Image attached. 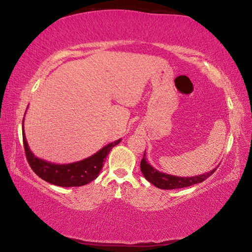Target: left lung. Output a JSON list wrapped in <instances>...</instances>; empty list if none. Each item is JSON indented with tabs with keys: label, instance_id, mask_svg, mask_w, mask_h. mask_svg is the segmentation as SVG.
<instances>
[{
	"label": "left lung",
	"instance_id": "8db88e82",
	"mask_svg": "<svg viewBox=\"0 0 252 252\" xmlns=\"http://www.w3.org/2000/svg\"><path fill=\"white\" fill-rule=\"evenodd\" d=\"M140 168H141L142 174L144 175L145 179L151 182L155 187L162 189H175L187 188L189 186L196 185V183H200L202 181H205L216 171L217 167L206 174L192 176V177H178L174 175H168L165 173L159 172L158 169H156L155 167H153L151 164H149V163L146 161L145 153H144L143 159L141 160Z\"/></svg>",
	"mask_w": 252,
	"mask_h": 252
}]
</instances>
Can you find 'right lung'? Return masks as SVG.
<instances>
[{
	"label": "right lung",
	"mask_w": 252,
	"mask_h": 252,
	"mask_svg": "<svg viewBox=\"0 0 252 252\" xmlns=\"http://www.w3.org/2000/svg\"><path fill=\"white\" fill-rule=\"evenodd\" d=\"M22 135L26 159L32 171L44 181L63 188L81 187L97 178L108 154L121 142L120 139L109 143L99 149L96 154L84 160L67 163V164H56V163L40 159L32 153L24 133V118L22 122Z\"/></svg>",
	"instance_id": "add662e5"
}]
</instances>
